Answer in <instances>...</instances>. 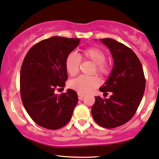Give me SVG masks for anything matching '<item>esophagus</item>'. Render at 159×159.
Masks as SVG:
<instances>
[{
    "mask_svg": "<svg viewBox=\"0 0 159 159\" xmlns=\"http://www.w3.org/2000/svg\"><path fill=\"white\" fill-rule=\"evenodd\" d=\"M78 98H79V99H83V98L85 97V94H83V93H78Z\"/></svg>",
    "mask_w": 159,
    "mask_h": 159,
    "instance_id": "obj_1",
    "label": "esophagus"
}]
</instances>
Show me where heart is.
Here are the masks:
<instances>
[{"mask_svg": "<svg viewBox=\"0 0 159 159\" xmlns=\"http://www.w3.org/2000/svg\"><path fill=\"white\" fill-rule=\"evenodd\" d=\"M81 60H89L94 63L92 73H97L101 76H108L111 71V65L106 60V54L101 48L96 46L89 47L82 51L77 55L70 52L66 57L65 66L66 71L70 76H75L80 69ZM69 87L80 93H89L100 85V80L97 76H80L70 80Z\"/></svg>", "mask_w": 159, "mask_h": 159, "instance_id": "heart-1", "label": "heart"}]
</instances>
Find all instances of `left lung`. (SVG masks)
<instances>
[{
    "instance_id": "8db88e82",
    "label": "left lung",
    "mask_w": 159,
    "mask_h": 159,
    "mask_svg": "<svg viewBox=\"0 0 159 159\" xmlns=\"http://www.w3.org/2000/svg\"><path fill=\"white\" fill-rule=\"evenodd\" d=\"M109 48L113 68L105 84L99 89L108 99L95 97L91 113L94 121L105 128L125 124L136 113L145 89V77L139 59L134 51L111 38L101 39Z\"/></svg>"
}]
</instances>
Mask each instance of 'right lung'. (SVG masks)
Wrapping results in <instances>:
<instances>
[{
  "label": "right lung",
  "instance_id": "add662e5",
  "mask_svg": "<svg viewBox=\"0 0 159 159\" xmlns=\"http://www.w3.org/2000/svg\"><path fill=\"white\" fill-rule=\"evenodd\" d=\"M80 43L79 38L52 37L34 45L23 60L20 76L21 99L26 112L40 127L57 130L71 118L77 93L68 89L58 95L55 91L66 85L65 60Z\"/></svg>",
  "mask_w": 159,
  "mask_h": 159
}]
</instances>
